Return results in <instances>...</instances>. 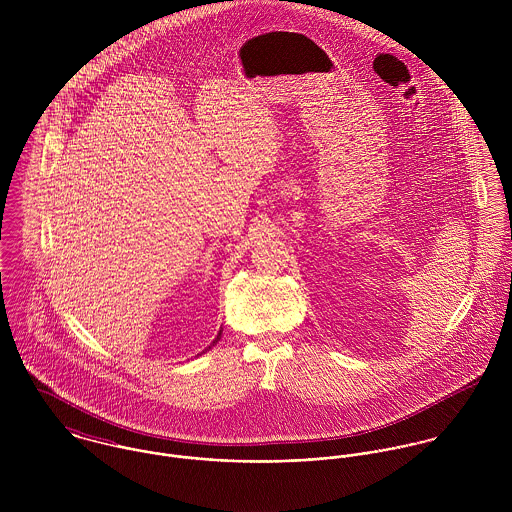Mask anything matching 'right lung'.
<instances>
[{"label":"right lung","instance_id":"obj_1","mask_svg":"<svg viewBox=\"0 0 512 512\" xmlns=\"http://www.w3.org/2000/svg\"><path fill=\"white\" fill-rule=\"evenodd\" d=\"M220 335H222V331H219V335H217V337H215V339H213V343H211V345H209V347H207V349H205V351H203V353H201V355H205V353H207V351H209V349H213V347H215V345H217V343H219ZM197 357H199V355H197Z\"/></svg>","mask_w":512,"mask_h":512}]
</instances>
